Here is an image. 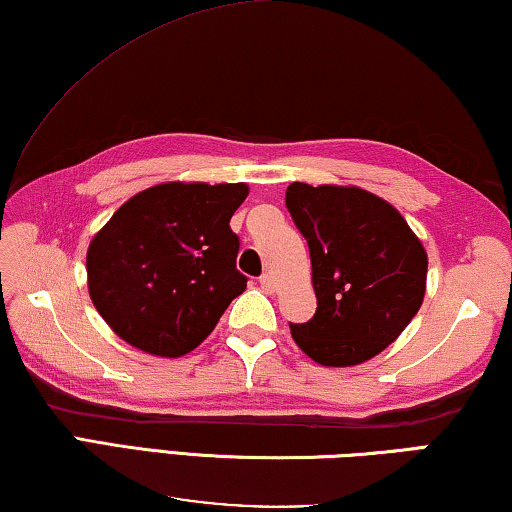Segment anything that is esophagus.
I'll return each instance as SVG.
<instances>
[{"label": "esophagus", "mask_w": 512, "mask_h": 512, "mask_svg": "<svg viewBox=\"0 0 512 512\" xmlns=\"http://www.w3.org/2000/svg\"><path fill=\"white\" fill-rule=\"evenodd\" d=\"M259 285H262V289L266 291V294H273V291H275V280H273V275H271V273H264L262 278H259Z\"/></svg>", "instance_id": "34e87169"}]
</instances>
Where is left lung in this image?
<instances>
[{
  "mask_svg": "<svg viewBox=\"0 0 512 512\" xmlns=\"http://www.w3.org/2000/svg\"><path fill=\"white\" fill-rule=\"evenodd\" d=\"M285 202L310 246L316 294V314L291 323V337L323 367L376 358L424 303V243L399 209L360 186L294 182Z\"/></svg>",
  "mask_w": 512,
  "mask_h": 512,
  "instance_id": "obj_1",
  "label": "left lung"
}]
</instances>
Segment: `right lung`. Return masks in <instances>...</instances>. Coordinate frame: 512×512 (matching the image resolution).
<instances>
[{"mask_svg": "<svg viewBox=\"0 0 512 512\" xmlns=\"http://www.w3.org/2000/svg\"><path fill=\"white\" fill-rule=\"evenodd\" d=\"M248 184L164 182L116 209L88 243V294L129 346L180 358L246 289L230 218Z\"/></svg>", "mask_w": 512, "mask_h": 512, "instance_id": "right-lung-1", "label": "right lung"}]
</instances>
